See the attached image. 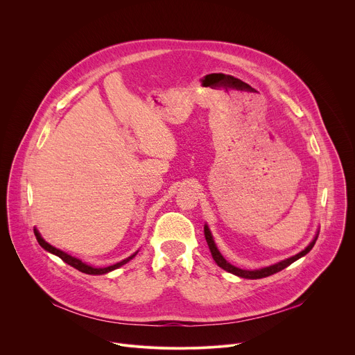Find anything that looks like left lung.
<instances>
[{"instance_id":"obj_1","label":"left lung","mask_w":355,"mask_h":355,"mask_svg":"<svg viewBox=\"0 0 355 355\" xmlns=\"http://www.w3.org/2000/svg\"><path fill=\"white\" fill-rule=\"evenodd\" d=\"M204 232H205V239H207V243H208V245H209L211 254H212L215 263H216L220 268H223L225 271H227V272H230V274H234V275H237V277H240V278H247V279H260V278H266V277H270V275H272V274H275V272L282 271L284 268H286L288 266H291L292 263H295V261L299 260L300 257L306 256L308 252L313 248V245H315V243H316V240H318V236H319V232H318L316 236L313 237V240L308 244V247H305V250H302L300 252H297V254H295V256H292V257H289V259H286V260H282V261H279V263H275V264H272V266H268V267H264V268H259V270H241V268H237V267L232 266V264H230L229 261H226V259L220 254V251L218 250V247H216V244H215L214 236H212V233H211L208 225H205Z\"/></svg>"}]
</instances>
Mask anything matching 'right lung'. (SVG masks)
Returning a JSON list of instances; mask_svg holds the SVG:
<instances>
[{
    "instance_id": "obj_1",
    "label": "right lung",
    "mask_w": 355,
    "mask_h": 355,
    "mask_svg": "<svg viewBox=\"0 0 355 355\" xmlns=\"http://www.w3.org/2000/svg\"><path fill=\"white\" fill-rule=\"evenodd\" d=\"M33 232H35L36 240H37V243L40 244V247H43V248H44L46 251H49V252H52V254L58 256L59 259H62L64 263H67L69 266L74 267L76 270H78V271H81V272H84V274H89V275H103V274H108V272H111V271H114V270H116V268L125 266L126 263H129V261L137 254V251H136L135 254H132L130 257H128V259H125V260H122V261H119V263H116V264H114V266L104 267V268H96V267L88 266L87 263H83V261H81L80 259H77V257H73V256L67 254V252L62 251L60 248H56V247H53L52 244H49V243L40 236V233H39V230H37L36 227L33 229Z\"/></svg>"
}]
</instances>
